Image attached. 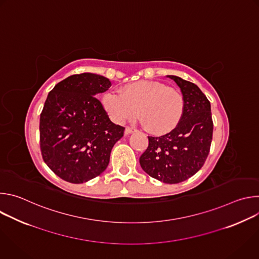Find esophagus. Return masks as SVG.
Segmentation results:
<instances>
[{"label": "esophagus", "mask_w": 259, "mask_h": 259, "mask_svg": "<svg viewBox=\"0 0 259 259\" xmlns=\"http://www.w3.org/2000/svg\"><path fill=\"white\" fill-rule=\"evenodd\" d=\"M136 131V129H134V128H132V127H126V129H125V135H129V134H131V133H133V132H135Z\"/></svg>", "instance_id": "1"}]
</instances>
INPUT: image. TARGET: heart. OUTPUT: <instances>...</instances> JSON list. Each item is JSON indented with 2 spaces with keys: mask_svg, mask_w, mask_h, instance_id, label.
<instances>
[{
  "mask_svg": "<svg viewBox=\"0 0 259 259\" xmlns=\"http://www.w3.org/2000/svg\"><path fill=\"white\" fill-rule=\"evenodd\" d=\"M105 112L115 123L123 124L139 116L154 134L164 135L177 127L184 113L182 94L157 81H137L125 85L121 94L108 91L102 96Z\"/></svg>",
  "mask_w": 259,
  "mask_h": 259,
  "instance_id": "heart-1",
  "label": "heart"
}]
</instances>
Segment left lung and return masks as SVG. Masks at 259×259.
I'll list each match as a JSON object with an SVG mask.
<instances>
[{"mask_svg":"<svg viewBox=\"0 0 259 259\" xmlns=\"http://www.w3.org/2000/svg\"><path fill=\"white\" fill-rule=\"evenodd\" d=\"M180 88L184 113L175 129L162 136H149V146L140 156L144 172L165 183H179L204 165L213 134L210 101L192 82L167 76Z\"/></svg>","mask_w":259,"mask_h":259,"instance_id":"obj_1","label":"left lung"}]
</instances>
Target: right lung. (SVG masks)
I'll use <instances>...</instances> for the list:
<instances>
[{"mask_svg":"<svg viewBox=\"0 0 259 259\" xmlns=\"http://www.w3.org/2000/svg\"><path fill=\"white\" fill-rule=\"evenodd\" d=\"M112 86L91 72L72 75L49 92L40 117L44 162L61 179L83 183L100 175L125 128L114 124L98 98Z\"/></svg>","mask_w":259,"mask_h":259,"instance_id":"1","label":"right lung"}]
</instances>
